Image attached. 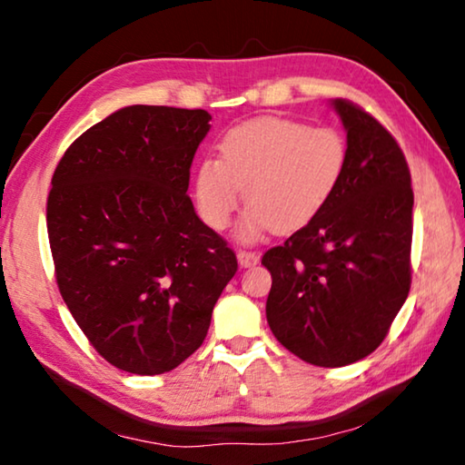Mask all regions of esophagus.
I'll use <instances>...</instances> for the list:
<instances>
[{
    "instance_id": "obj_1",
    "label": "esophagus",
    "mask_w": 465,
    "mask_h": 465,
    "mask_svg": "<svg viewBox=\"0 0 465 465\" xmlns=\"http://www.w3.org/2000/svg\"><path fill=\"white\" fill-rule=\"evenodd\" d=\"M258 261H261V256H258L256 252H246V250L238 252V262L242 269H250V266L258 264Z\"/></svg>"
}]
</instances>
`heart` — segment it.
Returning a JSON list of instances; mask_svg holds the SVG:
<instances>
[{
    "instance_id": "b5f03b06",
    "label": "heart",
    "mask_w": 465,
    "mask_h": 465,
    "mask_svg": "<svg viewBox=\"0 0 465 465\" xmlns=\"http://www.w3.org/2000/svg\"><path fill=\"white\" fill-rule=\"evenodd\" d=\"M349 149L334 127L289 119H258L232 129L219 160L194 174V203L203 222L223 230L248 203L238 225L242 242H258L272 227L291 233L310 225L342 183Z\"/></svg>"
}]
</instances>
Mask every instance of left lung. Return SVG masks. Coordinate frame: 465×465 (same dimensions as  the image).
Here are the masks:
<instances>
[{
	"label": "left lung",
	"mask_w": 465,
	"mask_h": 465,
	"mask_svg": "<svg viewBox=\"0 0 465 465\" xmlns=\"http://www.w3.org/2000/svg\"><path fill=\"white\" fill-rule=\"evenodd\" d=\"M349 162L324 211L262 264L272 287L266 320L305 363L342 367L383 342L411 291V170L390 131L336 98Z\"/></svg>",
	"instance_id": "8db88e82"
}]
</instances>
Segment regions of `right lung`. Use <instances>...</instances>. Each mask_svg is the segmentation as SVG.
<instances>
[{
  "label": "right lung",
  "instance_id": "right-lung-1",
  "mask_svg": "<svg viewBox=\"0 0 465 465\" xmlns=\"http://www.w3.org/2000/svg\"><path fill=\"white\" fill-rule=\"evenodd\" d=\"M207 110L124 106L77 137L46 201L61 297L90 344L135 375L172 371L203 344L238 271L188 191Z\"/></svg>",
  "mask_w": 465,
  "mask_h": 465
}]
</instances>
